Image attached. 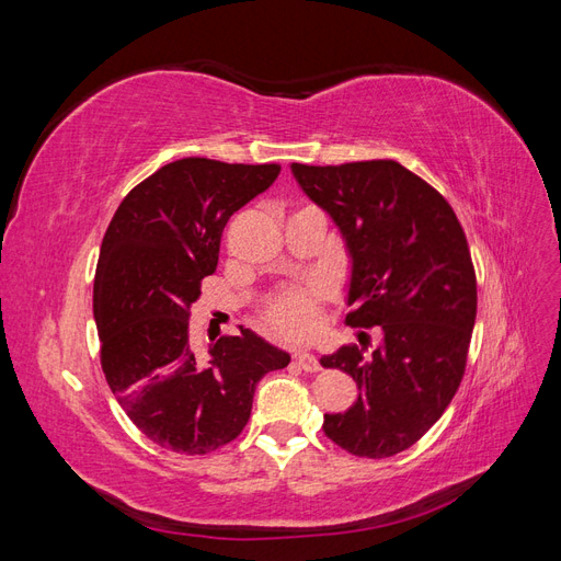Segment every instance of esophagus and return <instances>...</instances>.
<instances>
[{
	"mask_svg": "<svg viewBox=\"0 0 561 561\" xmlns=\"http://www.w3.org/2000/svg\"><path fill=\"white\" fill-rule=\"evenodd\" d=\"M295 360H297V365H299L304 371H318V369H320L318 358H316L313 353H309V351H297V353H295Z\"/></svg>",
	"mask_w": 561,
	"mask_h": 561,
	"instance_id": "34e87169",
	"label": "esophagus"
}]
</instances>
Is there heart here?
<instances>
[{"mask_svg":"<svg viewBox=\"0 0 561 561\" xmlns=\"http://www.w3.org/2000/svg\"><path fill=\"white\" fill-rule=\"evenodd\" d=\"M325 295V287L320 283L307 287V290H290L283 293L271 301L266 309V318L280 334L287 336H307L316 330L318 309L316 301Z\"/></svg>","mask_w":561,"mask_h":561,"instance_id":"heart-1","label":"heart"}]
</instances>
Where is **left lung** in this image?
Returning <instances> with one entry per match:
<instances>
[{
    "instance_id": "8db88e82",
    "label": "left lung",
    "mask_w": 561,
    "mask_h": 561,
    "mask_svg": "<svg viewBox=\"0 0 561 561\" xmlns=\"http://www.w3.org/2000/svg\"><path fill=\"white\" fill-rule=\"evenodd\" d=\"M290 168L344 239L346 322L381 328L371 353L342 346L320 358L358 386V400L325 414L322 431L355 456H396L443 416L463 377L478 313L466 233L449 203L398 161Z\"/></svg>"
}]
</instances>
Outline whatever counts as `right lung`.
I'll return each mask as SVG.
<instances>
[{
	"mask_svg": "<svg viewBox=\"0 0 561 561\" xmlns=\"http://www.w3.org/2000/svg\"><path fill=\"white\" fill-rule=\"evenodd\" d=\"M278 173L276 163L180 159L135 186L107 227L93 283L100 360L128 419L163 449L196 456L231 443L250 419L254 386L290 363L243 325L208 348L190 336L222 229Z\"/></svg>",
	"mask_w": 561,
	"mask_h": 561,
	"instance_id": "right-lung-1",
	"label": "right lung"
}]
</instances>
